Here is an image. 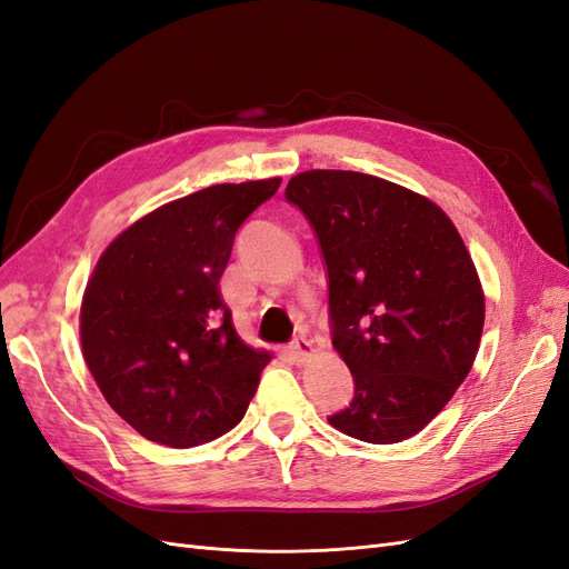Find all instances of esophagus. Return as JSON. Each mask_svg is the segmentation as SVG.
Listing matches in <instances>:
<instances>
[{
	"label": "esophagus",
	"instance_id": "esophagus-1",
	"mask_svg": "<svg viewBox=\"0 0 569 569\" xmlns=\"http://www.w3.org/2000/svg\"><path fill=\"white\" fill-rule=\"evenodd\" d=\"M289 353L295 356L297 360H303L313 353V341L306 339V337H297L295 341L289 343Z\"/></svg>",
	"mask_w": 569,
	"mask_h": 569
}]
</instances>
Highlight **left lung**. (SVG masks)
Masks as SVG:
<instances>
[{
  "label": "left lung",
  "instance_id": "left-lung-1",
  "mask_svg": "<svg viewBox=\"0 0 569 569\" xmlns=\"http://www.w3.org/2000/svg\"><path fill=\"white\" fill-rule=\"evenodd\" d=\"M284 197L318 237L332 347L353 375L351 403L327 420L368 443L418 435L468 377L485 327L456 226L429 199L353 170H306Z\"/></svg>",
  "mask_w": 569,
  "mask_h": 569
}]
</instances>
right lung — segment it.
<instances>
[{"instance_id": "add662e5", "label": "right lung", "mask_w": 569, "mask_h": 569, "mask_svg": "<svg viewBox=\"0 0 569 569\" xmlns=\"http://www.w3.org/2000/svg\"><path fill=\"white\" fill-rule=\"evenodd\" d=\"M282 178L213 184L151 211L101 253L82 297V356L109 406L173 449L244 418L270 363L237 337L220 299L239 226Z\"/></svg>"}]
</instances>
